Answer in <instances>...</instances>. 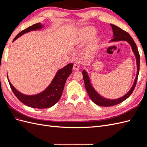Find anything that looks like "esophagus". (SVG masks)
Masks as SVG:
<instances>
[{"mask_svg": "<svg viewBox=\"0 0 147 147\" xmlns=\"http://www.w3.org/2000/svg\"><path fill=\"white\" fill-rule=\"evenodd\" d=\"M80 69V67L77 64H74V67H73V70H75V71H77V70H78Z\"/></svg>", "mask_w": 147, "mask_h": 147, "instance_id": "34e87169", "label": "esophagus"}]
</instances>
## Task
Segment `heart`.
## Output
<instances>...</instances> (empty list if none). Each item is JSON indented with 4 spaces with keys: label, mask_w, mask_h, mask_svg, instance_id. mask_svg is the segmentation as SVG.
<instances>
[{
    "label": "heart",
    "mask_w": 147,
    "mask_h": 147,
    "mask_svg": "<svg viewBox=\"0 0 147 147\" xmlns=\"http://www.w3.org/2000/svg\"><path fill=\"white\" fill-rule=\"evenodd\" d=\"M96 34V30L92 27H88L84 29L79 34L77 38V42L78 43H84L89 40L92 38ZM98 45V39L94 38L89 43V45L85 49V55L90 56L95 52Z\"/></svg>",
    "instance_id": "1"
}]
</instances>
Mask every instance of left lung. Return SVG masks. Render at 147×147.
I'll use <instances>...</instances> for the list:
<instances>
[{
	"label": "left lung",
	"instance_id": "obj_1",
	"mask_svg": "<svg viewBox=\"0 0 147 147\" xmlns=\"http://www.w3.org/2000/svg\"><path fill=\"white\" fill-rule=\"evenodd\" d=\"M110 26H112L113 32V38L112 40H111V41L117 42V41L123 40V41H127L130 44V45L131 46V48H132V50L136 56L137 70V75H136V77L135 79L134 83L133 84V85L130 91L122 97H120V98L117 99H105L104 97H102L100 94H99L98 92H97L94 90V88L92 86L87 72L84 70H83L82 74L83 77V80L84 82V86H85L86 90L88 92L89 96H90V99L92 100L93 102H94V103H95L97 105L102 106V107L113 106L121 103V102H123L124 100L127 99L128 97L131 96L132 92L134 91V90L137 83L138 75H139V69H140V55H139V51H138L137 45L136 43L134 42V40L132 39L131 35L127 32L121 29V28H119V27H118V26L112 24H110Z\"/></svg>",
	"mask_w": 147,
	"mask_h": 147
}]
</instances>
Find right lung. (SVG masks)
I'll return each instance as SVG.
<instances>
[{
    "label": "right lung",
    "mask_w": 147,
    "mask_h": 147,
    "mask_svg": "<svg viewBox=\"0 0 147 147\" xmlns=\"http://www.w3.org/2000/svg\"><path fill=\"white\" fill-rule=\"evenodd\" d=\"M42 28L43 26L40 23L30 26L26 29L21 31L13 39V42L21 36L22 35L29 32L31 30L40 29ZM72 67L73 64L70 63L65 65L64 68L59 69L57 71L50 85L43 92L35 95L28 96L22 94L16 90L9 81V80H8V82H9L13 92L22 103L32 108L47 109L51 107L56 104L60 99L62 94H63L66 80L72 73Z\"/></svg>",
    "instance_id": "1"
}]
</instances>
